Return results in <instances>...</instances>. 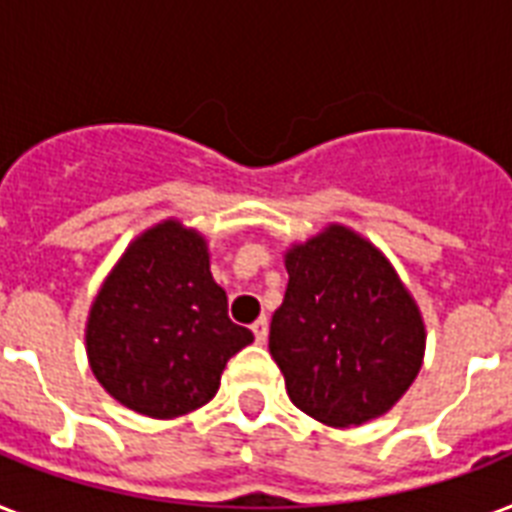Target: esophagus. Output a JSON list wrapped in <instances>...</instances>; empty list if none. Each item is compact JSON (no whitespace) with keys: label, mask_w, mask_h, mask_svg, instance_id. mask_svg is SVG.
Listing matches in <instances>:
<instances>
[{"label":"esophagus","mask_w":512,"mask_h":512,"mask_svg":"<svg viewBox=\"0 0 512 512\" xmlns=\"http://www.w3.org/2000/svg\"><path fill=\"white\" fill-rule=\"evenodd\" d=\"M252 332H255V340L260 342V345H263L265 340H268V319H257L255 324H252Z\"/></svg>","instance_id":"1"}]
</instances>
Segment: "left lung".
I'll use <instances>...</instances> for the list:
<instances>
[{
	"mask_svg": "<svg viewBox=\"0 0 512 512\" xmlns=\"http://www.w3.org/2000/svg\"><path fill=\"white\" fill-rule=\"evenodd\" d=\"M284 265L289 284L268 348L292 404L332 428L388 412L425 356L420 308L396 268L345 225L292 244Z\"/></svg>",
	"mask_w": 512,
	"mask_h": 512,
	"instance_id": "obj_1",
	"label": "left lung"
}]
</instances>
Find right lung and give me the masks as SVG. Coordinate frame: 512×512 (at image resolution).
Here are the masks:
<instances>
[{
	"instance_id": "right-lung-1",
	"label": "right lung",
	"mask_w": 512,
	"mask_h": 512,
	"mask_svg": "<svg viewBox=\"0 0 512 512\" xmlns=\"http://www.w3.org/2000/svg\"><path fill=\"white\" fill-rule=\"evenodd\" d=\"M84 337L100 385L154 420L212 401L228 358L255 340L228 319L204 236L177 220L127 247L92 303Z\"/></svg>"
}]
</instances>
